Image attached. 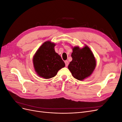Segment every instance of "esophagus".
Wrapping results in <instances>:
<instances>
[{
	"instance_id": "obj_1",
	"label": "esophagus",
	"mask_w": 122,
	"mask_h": 122,
	"mask_svg": "<svg viewBox=\"0 0 122 122\" xmlns=\"http://www.w3.org/2000/svg\"><path fill=\"white\" fill-rule=\"evenodd\" d=\"M65 62L66 66V67H67V66H68V65H69V61H65Z\"/></svg>"
}]
</instances>
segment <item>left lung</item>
Returning <instances> with one entry per match:
<instances>
[{"label":"left lung","mask_w":122,"mask_h":122,"mask_svg":"<svg viewBox=\"0 0 122 122\" xmlns=\"http://www.w3.org/2000/svg\"><path fill=\"white\" fill-rule=\"evenodd\" d=\"M68 69L72 76L77 80H82L90 76L96 67V60L94 55L87 46L82 49L79 47L73 48Z\"/></svg>","instance_id":"obj_1"}]
</instances>
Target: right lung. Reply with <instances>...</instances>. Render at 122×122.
I'll return each mask as SVG.
<instances>
[{
    "instance_id": "1",
    "label": "right lung",
    "mask_w": 122,
    "mask_h": 122,
    "mask_svg": "<svg viewBox=\"0 0 122 122\" xmlns=\"http://www.w3.org/2000/svg\"><path fill=\"white\" fill-rule=\"evenodd\" d=\"M54 46L55 44L50 41L45 42L36 51L33 58L35 71L44 78H52L65 66L61 57L55 52Z\"/></svg>"
}]
</instances>
